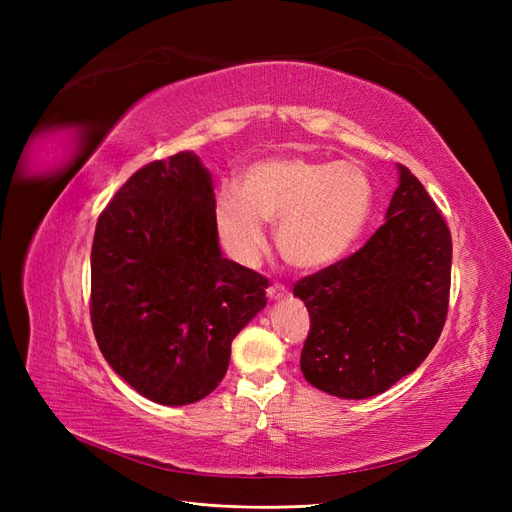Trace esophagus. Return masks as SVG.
I'll return each instance as SVG.
<instances>
[{
  "instance_id": "obj_1",
  "label": "esophagus",
  "mask_w": 512,
  "mask_h": 512,
  "mask_svg": "<svg viewBox=\"0 0 512 512\" xmlns=\"http://www.w3.org/2000/svg\"><path fill=\"white\" fill-rule=\"evenodd\" d=\"M286 294H288V290H286L282 284H271V286L267 288V297H269L271 301L282 299V297H286Z\"/></svg>"
}]
</instances>
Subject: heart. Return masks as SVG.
Wrapping results in <instances>:
<instances>
[{
  "instance_id": "obj_1",
  "label": "heart",
  "mask_w": 512,
  "mask_h": 512,
  "mask_svg": "<svg viewBox=\"0 0 512 512\" xmlns=\"http://www.w3.org/2000/svg\"><path fill=\"white\" fill-rule=\"evenodd\" d=\"M374 207V188L352 162L267 158L243 173V188L224 183L213 215L220 239L237 260L252 265L277 222V250L288 265L314 271L344 258L359 241Z\"/></svg>"
}]
</instances>
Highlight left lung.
Returning a JSON list of instances; mask_svg holds the SVG:
<instances>
[{
    "label": "left lung",
    "mask_w": 512,
    "mask_h": 512,
    "mask_svg": "<svg viewBox=\"0 0 512 512\" xmlns=\"http://www.w3.org/2000/svg\"><path fill=\"white\" fill-rule=\"evenodd\" d=\"M397 170L386 222L371 239L294 286L309 312L303 376L342 399L380 395L412 374L446 322L451 230L423 183Z\"/></svg>",
    "instance_id": "8db88e82"
}]
</instances>
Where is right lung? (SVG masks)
I'll use <instances>...</instances> for the list:
<instances>
[{
	"label": "right lung",
	"instance_id": "add662e5",
	"mask_svg": "<svg viewBox=\"0 0 512 512\" xmlns=\"http://www.w3.org/2000/svg\"><path fill=\"white\" fill-rule=\"evenodd\" d=\"M211 173L194 151L121 185L91 247V324L136 393L188 406L215 391L237 333L267 305V280L222 256Z\"/></svg>",
	"mask_w": 512,
	"mask_h": 512
}]
</instances>
